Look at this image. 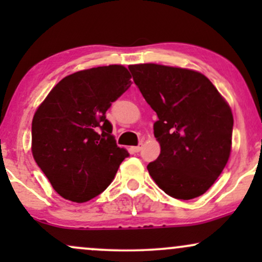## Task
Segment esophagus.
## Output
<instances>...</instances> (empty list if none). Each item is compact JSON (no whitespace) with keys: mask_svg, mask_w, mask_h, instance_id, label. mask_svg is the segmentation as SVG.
Instances as JSON below:
<instances>
[{"mask_svg":"<svg viewBox=\"0 0 262 262\" xmlns=\"http://www.w3.org/2000/svg\"><path fill=\"white\" fill-rule=\"evenodd\" d=\"M141 148H143V143H139L137 146H133V148H132V149H133L134 152H139L140 150H141Z\"/></svg>","mask_w":262,"mask_h":262,"instance_id":"1","label":"esophagus"}]
</instances>
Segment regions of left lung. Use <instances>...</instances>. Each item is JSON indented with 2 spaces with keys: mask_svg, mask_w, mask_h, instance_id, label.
Instances as JSON below:
<instances>
[{
  "mask_svg": "<svg viewBox=\"0 0 262 262\" xmlns=\"http://www.w3.org/2000/svg\"><path fill=\"white\" fill-rule=\"evenodd\" d=\"M135 85L158 114L161 151L150 176L177 200L200 197L214 183L231 150L233 114L204 75L158 64L129 66Z\"/></svg>",
  "mask_w": 262,
  "mask_h": 262,
  "instance_id": "8db88e82",
  "label": "left lung"
}]
</instances>
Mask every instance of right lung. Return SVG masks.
Segmentation results:
<instances>
[{
  "label": "right lung",
  "mask_w": 262,
  "mask_h": 262,
  "mask_svg": "<svg viewBox=\"0 0 262 262\" xmlns=\"http://www.w3.org/2000/svg\"><path fill=\"white\" fill-rule=\"evenodd\" d=\"M122 65L69 75L38 107L32 122L33 158L65 200L83 203L102 193L128 158L106 118L112 102L130 87Z\"/></svg>",
  "instance_id": "1"
}]
</instances>
